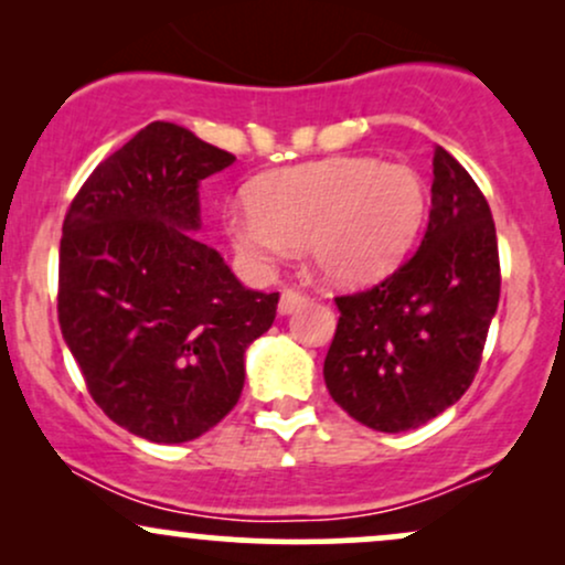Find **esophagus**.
I'll list each match as a JSON object with an SVG mask.
<instances>
[{"mask_svg": "<svg viewBox=\"0 0 565 565\" xmlns=\"http://www.w3.org/2000/svg\"><path fill=\"white\" fill-rule=\"evenodd\" d=\"M305 302H308V297H305L302 291H297V289H284V291H281V300H278V313H281V316L295 313V310L300 308V305H305Z\"/></svg>", "mask_w": 565, "mask_h": 565, "instance_id": "34e87169", "label": "esophagus"}]
</instances>
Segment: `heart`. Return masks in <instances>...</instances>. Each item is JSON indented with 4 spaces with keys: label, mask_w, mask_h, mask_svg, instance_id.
Returning <instances> with one entry per match:
<instances>
[{
    "label": "heart",
    "mask_w": 565,
    "mask_h": 565,
    "mask_svg": "<svg viewBox=\"0 0 565 565\" xmlns=\"http://www.w3.org/2000/svg\"><path fill=\"white\" fill-rule=\"evenodd\" d=\"M427 185L412 167L372 157H329L284 167L249 188V204L223 212L225 236L255 268L308 246L334 287H366L393 274L427 220Z\"/></svg>",
    "instance_id": "b5f03b06"
}]
</instances>
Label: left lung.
<instances>
[{
    "label": "left lung",
    "mask_w": 565,
    "mask_h": 565,
    "mask_svg": "<svg viewBox=\"0 0 565 565\" xmlns=\"http://www.w3.org/2000/svg\"><path fill=\"white\" fill-rule=\"evenodd\" d=\"M430 220L419 252L391 278L337 297L327 391L355 423L404 433L457 404L476 377L499 305L489 201L436 146Z\"/></svg>",
    "instance_id": "left-lung-1"
}]
</instances>
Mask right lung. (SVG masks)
I'll use <instances>...</instances> for the list:
<instances>
[{"mask_svg": "<svg viewBox=\"0 0 565 565\" xmlns=\"http://www.w3.org/2000/svg\"><path fill=\"white\" fill-rule=\"evenodd\" d=\"M236 157L151 121L95 167L63 220L57 319L95 404L132 436L185 444L236 406L278 291L246 289L199 242V185Z\"/></svg>", "mask_w": 565, "mask_h": 565, "instance_id": "obj_1", "label": "right lung"}]
</instances>
